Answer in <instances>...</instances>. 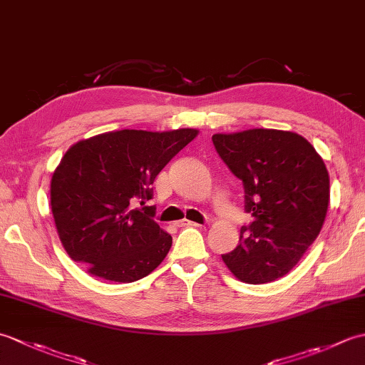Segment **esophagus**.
Instances as JSON below:
<instances>
[{"mask_svg":"<svg viewBox=\"0 0 365 365\" xmlns=\"http://www.w3.org/2000/svg\"><path fill=\"white\" fill-rule=\"evenodd\" d=\"M177 226H178V227H197L199 224H197V222H195V221L182 220V221H178V222H177Z\"/></svg>","mask_w":365,"mask_h":365,"instance_id":"34e87169","label":"esophagus"}]
</instances>
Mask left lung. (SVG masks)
<instances>
[{
  "label": "left lung",
  "mask_w": 365,
  "mask_h": 365,
  "mask_svg": "<svg viewBox=\"0 0 365 365\" xmlns=\"http://www.w3.org/2000/svg\"><path fill=\"white\" fill-rule=\"evenodd\" d=\"M212 141L232 174L243 182L252 215L240 245L222 262L246 284L285 276L319 237L329 204V174L314 145L298 133L251 128L216 133Z\"/></svg>",
  "instance_id": "left-lung-1"
}]
</instances>
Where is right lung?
Segmentation results:
<instances>
[{"label":"right lung","instance_id":"right-lung-1","mask_svg":"<svg viewBox=\"0 0 365 365\" xmlns=\"http://www.w3.org/2000/svg\"><path fill=\"white\" fill-rule=\"evenodd\" d=\"M197 135L196 128L119 130L75 143L50 185L51 213L68 257L106 281L150 274L173 245L152 220L155 207L145 205L152 183Z\"/></svg>","mask_w":365,"mask_h":365}]
</instances>
